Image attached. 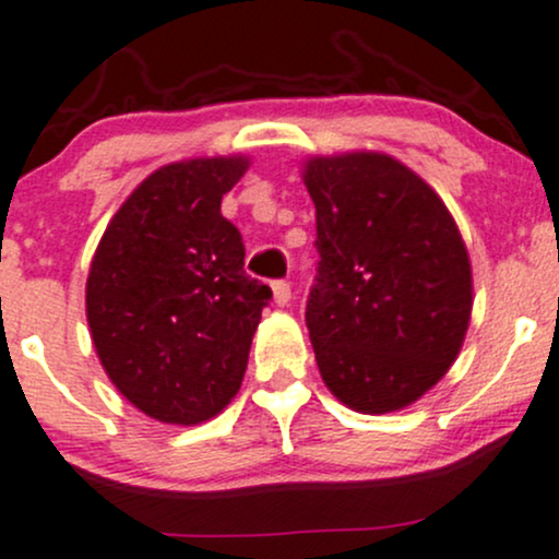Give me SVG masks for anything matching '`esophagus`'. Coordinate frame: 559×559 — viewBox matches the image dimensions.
I'll return each instance as SVG.
<instances>
[{
  "mask_svg": "<svg viewBox=\"0 0 559 559\" xmlns=\"http://www.w3.org/2000/svg\"><path fill=\"white\" fill-rule=\"evenodd\" d=\"M273 299L275 305H286L292 299V284L289 281H273Z\"/></svg>",
  "mask_w": 559,
  "mask_h": 559,
  "instance_id": "obj_1",
  "label": "esophagus"
}]
</instances>
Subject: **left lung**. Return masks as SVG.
Returning a JSON list of instances; mask_svg holds the SVG:
<instances>
[{
    "mask_svg": "<svg viewBox=\"0 0 559 559\" xmlns=\"http://www.w3.org/2000/svg\"><path fill=\"white\" fill-rule=\"evenodd\" d=\"M318 265L305 323L326 388L364 414L397 411L456 360L469 257L440 195L384 153L312 158Z\"/></svg>",
    "mask_w": 559,
    "mask_h": 559,
    "instance_id": "left-lung-1",
    "label": "left lung"
}]
</instances>
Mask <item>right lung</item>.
Segmentation results:
<instances>
[{"instance_id": "obj_1", "label": "right lung", "mask_w": 559, "mask_h": 559, "mask_svg": "<svg viewBox=\"0 0 559 559\" xmlns=\"http://www.w3.org/2000/svg\"><path fill=\"white\" fill-rule=\"evenodd\" d=\"M241 156L169 164L114 214L92 257L87 321L110 382L143 414L199 425L230 403L251 336L273 299L243 270L223 195Z\"/></svg>"}]
</instances>
